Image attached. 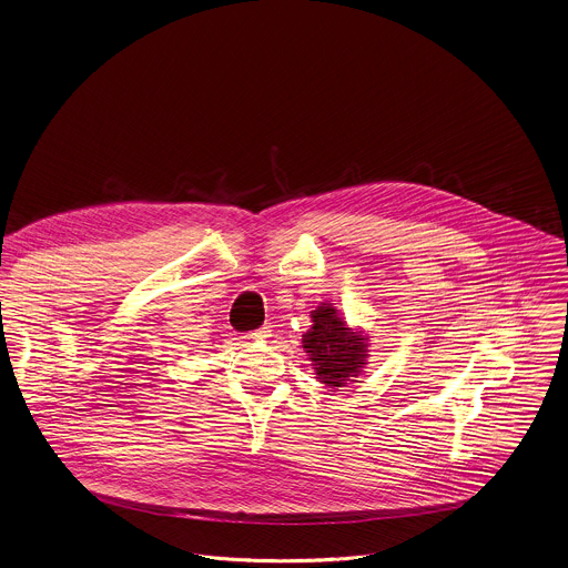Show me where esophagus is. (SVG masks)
<instances>
[{"label":"esophagus","instance_id":"1","mask_svg":"<svg viewBox=\"0 0 568 568\" xmlns=\"http://www.w3.org/2000/svg\"><path fill=\"white\" fill-rule=\"evenodd\" d=\"M270 332H272V329L265 325V327H261V329H256V332L247 334L245 338H247V341H263V338H270Z\"/></svg>","mask_w":568,"mask_h":568}]
</instances>
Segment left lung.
Returning a JSON list of instances; mask_svg holds the SVG:
<instances>
[{
    "instance_id": "left-lung-1",
    "label": "left lung",
    "mask_w": 568,
    "mask_h": 568,
    "mask_svg": "<svg viewBox=\"0 0 568 568\" xmlns=\"http://www.w3.org/2000/svg\"><path fill=\"white\" fill-rule=\"evenodd\" d=\"M368 336L346 325L332 301L312 312V327L303 334V348L316 379L327 388H344L368 364Z\"/></svg>"
}]
</instances>
